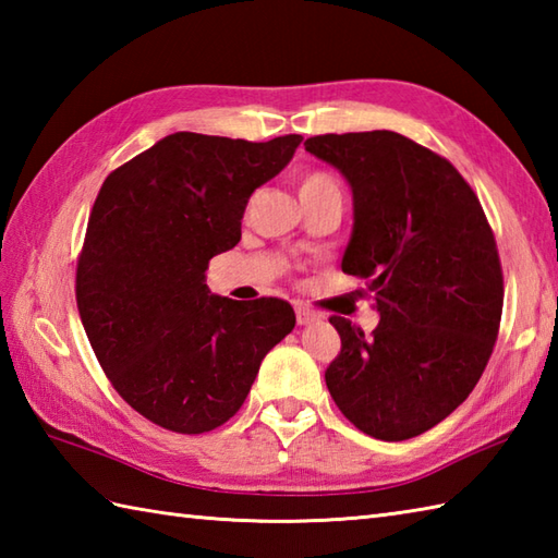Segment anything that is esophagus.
I'll return each instance as SVG.
<instances>
[{
  "mask_svg": "<svg viewBox=\"0 0 558 558\" xmlns=\"http://www.w3.org/2000/svg\"><path fill=\"white\" fill-rule=\"evenodd\" d=\"M294 314H298V324L300 326H310V324H314L316 322V314L310 310V306H298V310H294Z\"/></svg>",
  "mask_w": 558,
  "mask_h": 558,
  "instance_id": "esophagus-1",
  "label": "esophagus"
}]
</instances>
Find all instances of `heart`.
Listing matches in <instances>:
<instances>
[{
    "label": "heart",
    "instance_id": "heart-1",
    "mask_svg": "<svg viewBox=\"0 0 558 558\" xmlns=\"http://www.w3.org/2000/svg\"><path fill=\"white\" fill-rule=\"evenodd\" d=\"M300 194H312V192H326V189H338L336 180L326 172H306L300 177Z\"/></svg>",
    "mask_w": 558,
    "mask_h": 558
}]
</instances>
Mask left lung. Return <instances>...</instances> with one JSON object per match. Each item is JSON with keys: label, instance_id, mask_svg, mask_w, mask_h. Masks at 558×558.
<instances>
[{"label": "left lung", "instance_id": "1", "mask_svg": "<svg viewBox=\"0 0 558 558\" xmlns=\"http://www.w3.org/2000/svg\"><path fill=\"white\" fill-rule=\"evenodd\" d=\"M352 186L342 272L366 280L381 314L372 336L330 316L340 354L326 386L340 412L381 441L446 420L487 366L504 310V272L477 194L434 150L396 132L304 141Z\"/></svg>", "mask_w": 558, "mask_h": 558}]
</instances>
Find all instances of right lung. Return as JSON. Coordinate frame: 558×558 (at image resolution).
Returning a JSON list of instances; mask_svg holds the SVG:
<instances>
[{
	"label": "right lung",
	"mask_w": 558,
	"mask_h": 558,
	"mask_svg": "<svg viewBox=\"0 0 558 558\" xmlns=\"http://www.w3.org/2000/svg\"><path fill=\"white\" fill-rule=\"evenodd\" d=\"M300 144L177 132L100 186L76 266L81 324L117 393L162 429L228 422L294 328L288 302L210 294L206 268L240 242L248 196Z\"/></svg>",
	"instance_id": "right-lung-1"
}]
</instances>
